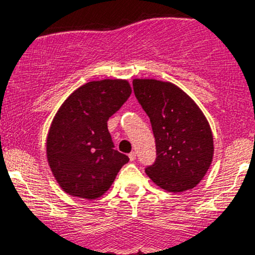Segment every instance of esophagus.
Segmentation results:
<instances>
[{
	"instance_id": "1",
	"label": "esophagus",
	"mask_w": 255,
	"mask_h": 255,
	"mask_svg": "<svg viewBox=\"0 0 255 255\" xmlns=\"http://www.w3.org/2000/svg\"><path fill=\"white\" fill-rule=\"evenodd\" d=\"M128 157H129V159L131 160V162H133V160H135V158H136V153L135 152H130L129 154H128Z\"/></svg>"
}]
</instances>
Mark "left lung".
Listing matches in <instances>:
<instances>
[{
  "mask_svg": "<svg viewBox=\"0 0 255 255\" xmlns=\"http://www.w3.org/2000/svg\"><path fill=\"white\" fill-rule=\"evenodd\" d=\"M135 97L150 118L157 158L145 169L160 188L180 193L203 180L213 157L209 122L180 87L154 79H134Z\"/></svg>",
  "mask_w": 255,
  "mask_h": 255,
  "instance_id": "left-lung-1",
  "label": "left lung"
}]
</instances>
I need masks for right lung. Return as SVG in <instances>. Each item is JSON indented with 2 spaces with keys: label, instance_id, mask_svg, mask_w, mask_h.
Returning a JSON list of instances; mask_svg holds the SVG:
<instances>
[{
  "label": "right lung",
  "instance_id": "add662e5",
  "mask_svg": "<svg viewBox=\"0 0 255 255\" xmlns=\"http://www.w3.org/2000/svg\"><path fill=\"white\" fill-rule=\"evenodd\" d=\"M130 93L127 80L104 79L80 86L61 105L48 133L46 157L66 193L90 200L102 197L128 163L114 148L108 120Z\"/></svg>",
  "mask_w": 255,
  "mask_h": 255
}]
</instances>
